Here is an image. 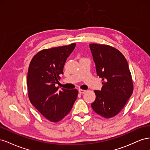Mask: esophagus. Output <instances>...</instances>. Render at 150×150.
Returning a JSON list of instances; mask_svg holds the SVG:
<instances>
[{"mask_svg": "<svg viewBox=\"0 0 150 150\" xmlns=\"http://www.w3.org/2000/svg\"><path fill=\"white\" fill-rule=\"evenodd\" d=\"M79 93L80 94H83V93H85L86 91V90H84V89H79Z\"/></svg>", "mask_w": 150, "mask_h": 150, "instance_id": "1", "label": "esophagus"}]
</instances>
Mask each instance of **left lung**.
Instances as JSON below:
<instances>
[{
	"instance_id": "8db88e82",
	"label": "left lung",
	"mask_w": 150,
	"mask_h": 150,
	"mask_svg": "<svg viewBox=\"0 0 150 150\" xmlns=\"http://www.w3.org/2000/svg\"><path fill=\"white\" fill-rule=\"evenodd\" d=\"M97 75L102 78L101 91L95 90L93 110L105 118L117 115L133 91L128 62L122 54L108 45L90 44Z\"/></svg>"
}]
</instances>
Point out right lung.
<instances>
[{
  "label": "right lung",
  "instance_id": "add662e5",
  "mask_svg": "<svg viewBox=\"0 0 150 150\" xmlns=\"http://www.w3.org/2000/svg\"><path fill=\"white\" fill-rule=\"evenodd\" d=\"M76 43L68 46L43 49L32 59L27 84L31 104L46 119L54 122L61 121L71 110L78 98L77 89L59 90L60 74L67 58L73 51Z\"/></svg>",
  "mask_w": 150,
  "mask_h": 150
}]
</instances>
